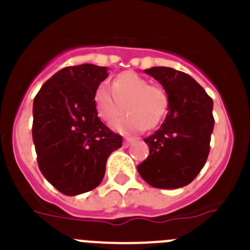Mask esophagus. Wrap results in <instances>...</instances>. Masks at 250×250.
Returning a JSON list of instances; mask_svg holds the SVG:
<instances>
[{"instance_id": "obj_1", "label": "esophagus", "mask_w": 250, "mask_h": 250, "mask_svg": "<svg viewBox=\"0 0 250 250\" xmlns=\"http://www.w3.org/2000/svg\"><path fill=\"white\" fill-rule=\"evenodd\" d=\"M135 141H136V139H134V138H125V140H124V146L127 147L130 144L135 143Z\"/></svg>"}]
</instances>
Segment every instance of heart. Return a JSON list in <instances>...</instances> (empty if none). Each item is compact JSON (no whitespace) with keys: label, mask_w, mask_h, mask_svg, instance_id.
<instances>
[{"label":"heart","mask_w":250,"mask_h":250,"mask_svg":"<svg viewBox=\"0 0 250 250\" xmlns=\"http://www.w3.org/2000/svg\"><path fill=\"white\" fill-rule=\"evenodd\" d=\"M94 101L99 118L107 124L120 118L124 110L129 111L114 124V129L123 134L156 127L169 105L163 87L150 85L149 80L132 71L119 74L112 81L111 89L105 83L98 86Z\"/></svg>","instance_id":"1"}]
</instances>
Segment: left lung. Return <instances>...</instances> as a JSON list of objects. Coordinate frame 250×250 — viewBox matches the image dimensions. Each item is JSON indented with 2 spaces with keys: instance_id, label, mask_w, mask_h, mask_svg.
Masks as SVG:
<instances>
[{
  "instance_id": "left-lung-1",
  "label": "left lung",
  "mask_w": 250,
  "mask_h": 250,
  "mask_svg": "<svg viewBox=\"0 0 250 250\" xmlns=\"http://www.w3.org/2000/svg\"><path fill=\"white\" fill-rule=\"evenodd\" d=\"M167 94V118L152 135L144 139L149 156L138 165L145 182L159 189L190 184L207 161L214 127L213 100L188 74L171 67L145 70Z\"/></svg>"
}]
</instances>
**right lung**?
Returning <instances> with one entry per match:
<instances>
[{
  "label": "right lung",
  "instance_id": "1",
  "mask_svg": "<svg viewBox=\"0 0 250 250\" xmlns=\"http://www.w3.org/2000/svg\"><path fill=\"white\" fill-rule=\"evenodd\" d=\"M107 67L92 63L57 71L34 100L32 139L37 163L47 182L65 195H77L98 187L106 160L123 145L98 116L94 94Z\"/></svg>",
  "mask_w": 250,
  "mask_h": 250
}]
</instances>
